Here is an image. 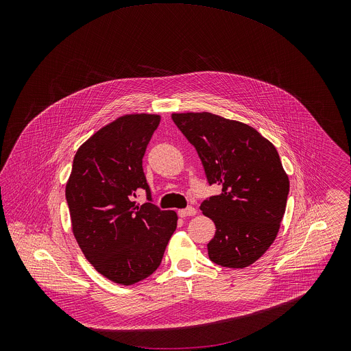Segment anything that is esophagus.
I'll return each instance as SVG.
<instances>
[{"label": "esophagus", "mask_w": 351, "mask_h": 351, "mask_svg": "<svg viewBox=\"0 0 351 351\" xmlns=\"http://www.w3.org/2000/svg\"><path fill=\"white\" fill-rule=\"evenodd\" d=\"M197 213V210L193 208V206H188L185 209H180L178 210V215L180 217H188V216H195Z\"/></svg>", "instance_id": "34e87169"}]
</instances>
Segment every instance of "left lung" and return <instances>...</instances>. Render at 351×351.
I'll list each match as a JSON object with an SVG mask.
<instances>
[{
  "label": "left lung",
  "mask_w": 351,
  "mask_h": 351,
  "mask_svg": "<svg viewBox=\"0 0 351 351\" xmlns=\"http://www.w3.org/2000/svg\"><path fill=\"white\" fill-rule=\"evenodd\" d=\"M171 119L197 151L208 182L221 186L200 206L216 227L209 259L231 269L250 266L277 238L287 208L289 178L278 152L249 124L210 112Z\"/></svg>",
  "instance_id": "1"
}]
</instances>
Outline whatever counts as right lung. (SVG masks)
<instances>
[{
    "instance_id": "1",
    "label": "right lung",
    "mask_w": 351,
    "mask_h": 351,
    "mask_svg": "<svg viewBox=\"0 0 351 351\" xmlns=\"http://www.w3.org/2000/svg\"><path fill=\"white\" fill-rule=\"evenodd\" d=\"M160 116L124 114L92 135L75 152L66 184L73 235L85 258L105 278L134 285L160 265L177 228L174 210L134 197L145 189L142 159Z\"/></svg>"
}]
</instances>
